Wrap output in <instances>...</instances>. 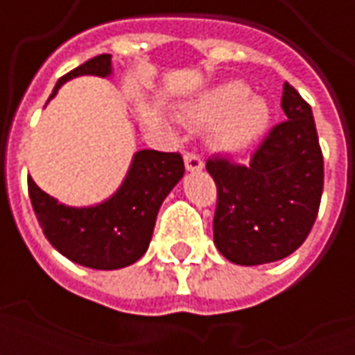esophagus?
<instances>
[{
    "label": "esophagus",
    "mask_w": 355,
    "mask_h": 355,
    "mask_svg": "<svg viewBox=\"0 0 355 355\" xmlns=\"http://www.w3.org/2000/svg\"><path fill=\"white\" fill-rule=\"evenodd\" d=\"M184 165L190 173H198V171L203 169V162H201L200 155L196 154H184Z\"/></svg>",
    "instance_id": "obj_1"
}]
</instances>
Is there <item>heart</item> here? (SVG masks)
Masks as SVG:
<instances>
[{
	"instance_id": "b5f03b06",
	"label": "heart",
	"mask_w": 355,
	"mask_h": 355,
	"mask_svg": "<svg viewBox=\"0 0 355 355\" xmlns=\"http://www.w3.org/2000/svg\"><path fill=\"white\" fill-rule=\"evenodd\" d=\"M182 117L193 127H209V144L215 150L238 154L266 132L270 106L262 96L251 94L243 81L232 80L201 91L184 104Z\"/></svg>"
}]
</instances>
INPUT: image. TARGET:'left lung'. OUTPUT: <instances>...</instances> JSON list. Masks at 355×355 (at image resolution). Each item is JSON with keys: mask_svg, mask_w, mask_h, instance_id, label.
Here are the masks:
<instances>
[{"mask_svg": "<svg viewBox=\"0 0 355 355\" xmlns=\"http://www.w3.org/2000/svg\"><path fill=\"white\" fill-rule=\"evenodd\" d=\"M282 108L287 119L268 132L249 165L224 157L207 162L218 193L215 245L234 264L257 266L289 257L318 216L323 155L312 108L289 83L283 85Z\"/></svg>", "mask_w": 355, "mask_h": 355, "instance_id": "8db88e82", "label": "left lung"}]
</instances>
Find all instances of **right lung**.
I'll return each mask as SVG.
<instances>
[{"mask_svg": "<svg viewBox=\"0 0 355 355\" xmlns=\"http://www.w3.org/2000/svg\"><path fill=\"white\" fill-rule=\"evenodd\" d=\"M112 55H98L62 76L49 101L66 81L80 76L108 78ZM184 177L180 154L139 150L123 182L108 200L91 207L58 203L28 178V192L45 238L58 253L94 270H119L137 262L152 241L163 200Z\"/></svg>", "mask_w": 355, "mask_h": 355, "instance_id": "1", "label": "right lung"}]
</instances>
